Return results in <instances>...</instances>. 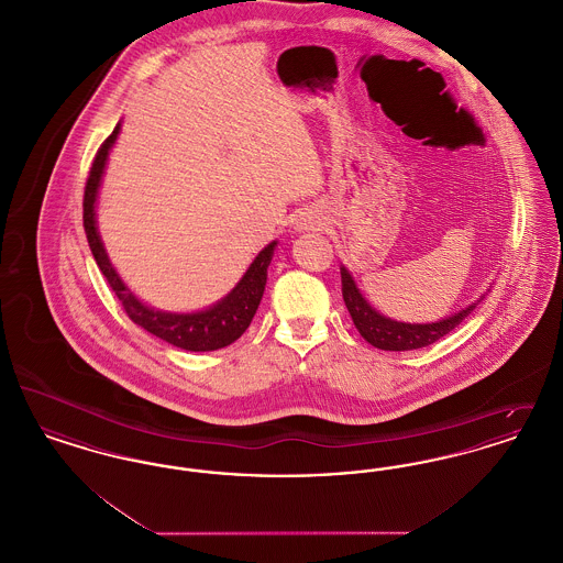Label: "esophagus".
<instances>
[{"label": "esophagus", "instance_id": "34e87169", "mask_svg": "<svg viewBox=\"0 0 563 563\" xmlns=\"http://www.w3.org/2000/svg\"><path fill=\"white\" fill-rule=\"evenodd\" d=\"M297 228H299V232H301V230H308V221H306V219H301V221L297 223Z\"/></svg>", "mask_w": 563, "mask_h": 563}]
</instances>
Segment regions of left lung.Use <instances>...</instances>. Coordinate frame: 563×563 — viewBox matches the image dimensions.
I'll return each mask as SVG.
<instances>
[{
    "instance_id": "1",
    "label": "left lung",
    "mask_w": 563,
    "mask_h": 563,
    "mask_svg": "<svg viewBox=\"0 0 563 563\" xmlns=\"http://www.w3.org/2000/svg\"><path fill=\"white\" fill-rule=\"evenodd\" d=\"M342 272V295H344V301H346V308H349L350 317L354 327L358 329V333L379 350H395V352H401V350H416L424 349L434 344L437 340H441L443 335H448L452 329H455L460 322L464 321L475 308L477 303L482 301V297L477 301H473L471 306H466L464 310L455 312L452 317L443 319V321L437 322H399L379 314L375 308L369 306V301L361 295L356 283L352 280V274L349 269L340 268Z\"/></svg>"
}]
</instances>
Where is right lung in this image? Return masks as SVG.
Returning <instances> with one entry per match:
<instances>
[{"label": "right lung", "instance_id": "1", "mask_svg": "<svg viewBox=\"0 0 563 563\" xmlns=\"http://www.w3.org/2000/svg\"><path fill=\"white\" fill-rule=\"evenodd\" d=\"M118 134H120V122L115 124L113 133L109 134L108 139L103 141V145L99 147V152L92 161L86 189H84V230H86V239H88L97 266L108 278L111 291L120 299L129 319L136 322L139 327H143L145 331H150L152 335L161 338L177 349L191 350V352H209V350L230 346L246 331V327L251 324L255 312H257V306H260V301L264 297V289H266L268 266L272 255H274V249H276V241L264 246L260 251V255L253 260V264L244 272L239 285L207 310L177 314V312H162V310H154V308L145 306L122 283V278L111 266L103 241L99 236L97 217H95L97 214L95 213L97 194H99L101 179L106 173L109 150L113 147Z\"/></svg>", "mask_w": 563, "mask_h": 563}]
</instances>
